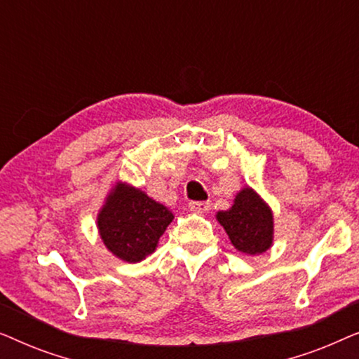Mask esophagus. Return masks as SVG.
Returning a JSON list of instances; mask_svg holds the SVG:
<instances>
[{
    "instance_id": "1",
    "label": "esophagus",
    "mask_w": 359,
    "mask_h": 359,
    "mask_svg": "<svg viewBox=\"0 0 359 359\" xmlns=\"http://www.w3.org/2000/svg\"><path fill=\"white\" fill-rule=\"evenodd\" d=\"M189 209L194 210V212H208L210 209L209 201H193L189 203Z\"/></svg>"
}]
</instances>
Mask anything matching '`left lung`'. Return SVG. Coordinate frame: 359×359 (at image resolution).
Returning a JSON list of instances; mask_svg holds the SVG:
<instances>
[{
    "label": "left lung",
    "instance_id": "1",
    "mask_svg": "<svg viewBox=\"0 0 359 359\" xmlns=\"http://www.w3.org/2000/svg\"><path fill=\"white\" fill-rule=\"evenodd\" d=\"M230 242L238 252L258 255L273 242V214L253 189L240 191L230 210L217 214Z\"/></svg>",
    "mask_w": 359,
    "mask_h": 359
}]
</instances>
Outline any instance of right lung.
<instances>
[{
  "instance_id": "right-lung-1",
  "label": "right lung",
  "mask_w": 359,
  "mask_h": 359,
  "mask_svg": "<svg viewBox=\"0 0 359 359\" xmlns=\"http://www.w3.org/2000/svg\"><path fill=\"white\" fill-rule=\"evenodd\" d=\"M173 214L140 189L117 184L97 217L102 242L116 257L142 262L158 243Z\"/></svg>"
}]
</instances>
